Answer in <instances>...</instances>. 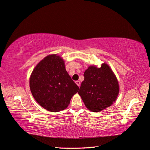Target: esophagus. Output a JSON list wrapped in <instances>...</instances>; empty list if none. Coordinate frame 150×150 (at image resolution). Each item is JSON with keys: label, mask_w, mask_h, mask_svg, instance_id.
Segmentation results:
<instances>
[{"label": "esophagus", "mask_w": 150, "mask_h": 150, "mask_svg": "<svg viewBox=\"0 0 150 150\" xmlns=\"http://www.w3.org/2000/svg\"><path fill=\"white\" fill-rule=\"evenodd\" d=\"M76 84L77 85H78V86H79H79H80V84H81V83L79 82V81H76Z\"/></svg>", "instance_id": "esophagus-1"}]
</instances>
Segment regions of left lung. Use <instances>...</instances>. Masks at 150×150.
<instances>
[{
    "mask_svg": "<svg viewBox=\"0 0 150 150\" xmlns=\"http://www.w3.org/2000/svg\"><path fill=\"white\" fill-rule=\"evenodd\" d=\"M78 94L86 107L99 112L111 106L119 94V84L110 67L104 63L101 67L89 66L84 74Z\"/></svg>",
    "mask_w": 150,
    "mask_h": 150,
    "instance_id": "obj_1",
    "label": "left lung"
}]
</instances>
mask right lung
I'll list each match as a JSON object with an SVG mask.
<instances>
[{
  "label": "right lung",
  "instance_id": "obj_1",
  "mask_svg": "<svg viewBox=\"0 0 150 150\" xmlns=\"http://www.w3.org/2000/svg\"><path fill=\"white\" fill-rule=\"evenodd\" d=\"M29 86L35 101L51 112L66 109L79 90L66 70L64 60L57 54L49 55L38 63L30 75Z\"/></svg>",
  "mask_w": 150,
  "mask_h": 150
}]
</instances>
